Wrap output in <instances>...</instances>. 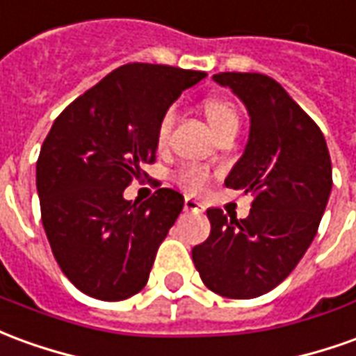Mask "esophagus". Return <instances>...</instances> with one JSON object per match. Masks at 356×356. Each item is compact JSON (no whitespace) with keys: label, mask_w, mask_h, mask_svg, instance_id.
I'll use <instances>...</instances> for the list:
<instances>
[{"label":"esophagus","mask_w":356,"mask_h":356,"mask_svg":"<svg viewBox=\"0 0 356 356\" xmlns=\"http://www.w3.org/2000/svg\"><path fill=\"white\" fill-rule=\"evenodd\" d=\"M185 210L186 212H196V213H202L204 212V204L195 198V196H186L185 198Z\"/></svg>","instance_id":"obj_1"}]
</instances>
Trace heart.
Listing matches in <instances>:
<instances>
[{
	"label": "heart",
	"instance_id": "obj_1",
	"mask_svg": "<svg viewBox=\"0 0 356 356\" xmlns=\"http://www.w3.org/2000/svg\"><path fill=\"white\" fill-rule=\"evenodd\" d=\"M204 111H206V118H208V123L212 127L213 135L225 129V127L238 125V113L237 109L231 106L229 102L223 100H208L206 106H204ZM175 121V108H170L163 118L160 121V127H158V138L163 140L168 133H170L171 125ZM206 171L200 170V168H195V165H188V168H183V170L177 173V183L185 191H200L204 185H206Z\"/></svg>",
	"mask_w": 356,
	"mask_h": 356
}]
</instances>
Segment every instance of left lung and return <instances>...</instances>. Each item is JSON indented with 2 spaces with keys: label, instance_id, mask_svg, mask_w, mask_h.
<instances>
[{
  "label": "left lung",
  "instance_id": "8db88e82",
  "mask_svg": "<svg viewBox=\"0 0 356 356\" xmlns=\"http://www.w3.org/2000/svg\"><path fill=\"white\" fill-rule=\"evenodd\" d=\"M250 129L225 186L254 196L245 220L208 208L210 237L193 248L204 285L227 299L260 297L289 275L316 237L332 193V160L316 123L282 84L260 73H220Z\"/></svg>",
  "mask_w": 356,
  "mask_h": 356
}]
</instances>
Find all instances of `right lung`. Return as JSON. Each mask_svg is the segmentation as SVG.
<instances>
[{
	"mask_svg": "<svg viewBox=\"0 0 356 356\" xmlns=\"http://www.w3.org/2000/svg\"><path fill=\"white\" fill-rule=\"evenodd\" d=\"M204 76L129 63L79 96L49 129L36 163L42 223L59 268L88 297L129 299L148 282L185 198L158 188L136 204L123 191L156 160L163 113Z\"/></svg>",
	"mask_w": 356,
	"mask_h": 356,
	"instance_id": "1",
	"label": "right lung"
}]
</instances>
